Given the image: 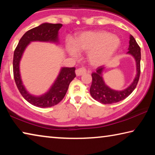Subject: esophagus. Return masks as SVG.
I'll list each match as a JSON object with an SVG mask.
<instances>
[{"label": "esophagus", "instance_id": "esophagus-1", "mask_svg": "<svg viewBox=\"0 0 155 155\" xmlns=\"http://www.w3.org/2000/svg\"><path fill=\"white\" fill-rule=\"evenodd\" d=\"M86 72H87V70L84 68H80L76 70V74H77V76H81L85 74Z\"/></svg>", "mask_w": 155, "mask_h": 155}]
</instances>
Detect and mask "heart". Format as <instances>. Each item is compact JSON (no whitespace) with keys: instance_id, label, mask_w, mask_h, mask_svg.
Masks as SVG:
<instances>
[{"instance_id":"heart-1","label":"heart","mask_w":155,"mask_h":155,"mask_svg":"<svg viewBox=\"0 0 155 155\" xmlns=\"http://www.w3.org/2000/svg\"><path fill=\"white\" fill-rule=\"evenodd\" d=\"M119 37L105 31H89L78 34L74 41L68 40L65 50L70 56L77 57L78 51L87 52L88 62L93 66L106 64L119 49Z\"/></svg>"}]
</instances>
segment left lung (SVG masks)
I'll use <instances>...</instances> for the list:
<instances>
[{
  "label": "left lung",
  "mask_w": 155,
  "mask_h": 155,
  "mask_svg": "<svg viewBox=\"0 0 155 155\" xmlns=\"http://www.w3.org/2000/svg\"><path fill=\"white\" fill-rule=\"evenodd\" d=\"M127 54L132 55L136 62V76L132 83L127 88L123 90H114L107 86L103 78L104 66H100L96 69V72L91 74L92 83L90 87V94L92 98L99 103L103 104H112L117 103L125 99L135 90L137 85L140 76V61L141 49L132 35L130 36L129 46Z\"/></svg>",
  "instance_id": "left-lung-1"
}]
</instances>
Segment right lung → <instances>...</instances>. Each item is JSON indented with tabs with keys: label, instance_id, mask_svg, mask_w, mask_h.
Instances as JSON below:
<instances>
[{
	"label": "right lung",
	"instance_id": "1",
	"mask_svg": "<svg viewBox=\"0 0 155 155\" xmlns=\"http://www.w3.org/2000/svg\"><path fill=\"white\" fill-rule=\"evenodd\" d=\"M61 24L43 23L26 32L20 39L14 53L13 70L18 90L26 101L33 105L41 108L56 105L64 98L71 81L76 77L75 68H62L58 77L46 93L41 96L29 94L23 85L20 72V62L25 50L31 41H46L59 43L58 33Z\"/></svg>",
	"mask_w": 155,
	"mask_h": 155
}]
</instances>
